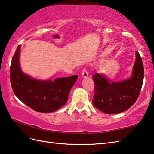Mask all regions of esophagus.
I'll list each match as a JSON object with an SVG mask.
<instances>
[{
	"instance_id": "1",
	"label": "esophagus",
	"mask_w": 154,
	"mask_h": 154,
	"mask_svg": "<svg viewBox=\"0 0 154 154\" xmlns=\"http://www.w3.org/2000/svg\"><path fill=\"white\" fill-rule=\"evenodd\" d=\"M82 77H84V78L88 76V71H87L86 68L83 69L82 71Z\"/></svg>"
}]
</instances>
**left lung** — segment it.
Returning <instances> with one entry per match:
<instances>
[{
	"label": "left lung",
	"instance_id": "obj_1",
	"mask_svg": "<svg viewBox=\"0 0 154 154\" xmlns=\"http://www.w3.org/2000/svg\"><path fill=\"white\" fill-rule=\"evenodd\" d=\"M144 77V68L139 53L136 52V60L133 75L121 82H112L100 73L92 76L94 95L92 100L97 109L106 114H118L128 110L137 100Z\"/></svg>",
	"mask_w": 154,
	"mask_h": 154
}]
</instances>
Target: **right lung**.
Segmentation results:
<instances>
[{"mask_svg":"<svg viewBox=\"0 0 154 154\" xmlns=\"http://www.w3.org/2000/svg\"><path fill=\"white\" fill-rule=\"evenodd\" d=\"M19 45L11 60L10 80L15 96L33 110L50 113L57 110L67 102L69 91L78 76L60 77L54 81H39L21 71L19 57Z\"/></svg>","mask_w":154,"mask_h":154,"instance_id":"add662e5","label":"right lung"}]
</instances>
